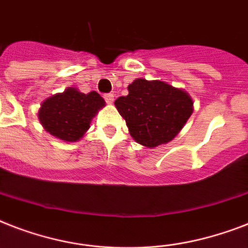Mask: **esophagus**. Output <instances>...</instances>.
<instances>
[{
  "label": "esophagus",
  "instance_id": "34e87169",
  "mask_svg": "<svg viewBox=\"0 0 248 248\" xmlns=\"http://www.w3.org/2000/svg\"><path fill=\"white\" fill-rule=\"evenodd\" d=\"M104 99L108 104H113V101H114V95H113V93H107V95H104Z\"/></svg>",
  "mask_w": 248,
  "mask_h": 248
}]
</instances>
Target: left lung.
Masks as SVG:
<instances>
[{
  "mask_svg": "<svg viewBox=\"0 0 248 248\" xmlns=\"http://www.w3.org/2000/svg\"><path fill=\"white\" fill-rule=\"evenodd\" d=\"M127 90V96H120L114 105L132 139L143 147L171 141L192 116L193 100L185 90L145 78H136Z\"/></svg>",
  "mask_w": 248,
  "mask_h": 248,
  "instance_id": "obj_1",
  "label": "left lung"
}]
</instances>
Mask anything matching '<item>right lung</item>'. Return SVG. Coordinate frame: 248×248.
Returning <instances> with one entry per match:
<instances>
[{
	"instance_id": "right-lung-1",
	"label": "right lung",
	"mask_w": 248,
	"mask_h": 248,
	"mask_svg": "<svg viewBox=\"0 0 248 248\" xmlns=\"http://www.w3.org/2000/svg\"><path fill=\"white\" fill-rule=\"evenodd\" d=\"M104 107V99L96 91L83 93L76 87H68L41 104L38 120L50 135L75 143L85 136L93 118Z\"/></svg>"
}]
</instances>
